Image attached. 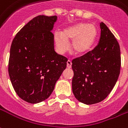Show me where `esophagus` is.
Returning a JSON list of instances; mask_svg holds the SVG:
<instances>
[{"label": "esophagus", "instance_id": "1", "mask_svg": "<svg viewBox=\"0 0 128 128\" xmlns=\"http://www.w3.org/2000/svg\"><path fill=\"white\" fill-rule=\"evenodd\" d=\"M66 64H67V68H71V66H72L71 60H68L67 61Z\"/></svg>", "mask_w": 128, "mask_h": 128}]
</instances>
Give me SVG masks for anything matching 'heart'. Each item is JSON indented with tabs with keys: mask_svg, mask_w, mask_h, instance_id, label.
<instances>
[{
	"mask_svg": "<svg viewBox=\"0 0 128 128\" xmlns=\"http://www.w3.org/2000/svg\"><path fill=\"white\" fill-rule=\"evenodd\" d=\"M97 36V29L93 24H76L65 28L62 32H56L54 39L58 51L64 54L69 48L68 40H72V50L76 54L88 52L93 46Z\"/></svg>",
	"mask_w": 128,
	"mask_h": 128,
	"instance_id": "heart-1",
	"label": "heart"
}]
</instances>
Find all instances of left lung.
I'll use <instances>...</instances> for the list:
<instances>
[{
    "mask_svg": "<svg viewBox=\"0 0 128 128\" xmlns=\"http://www.w3.org/2000/svg\"><path fill=\"white\" fill-rule=\"evenodd\" d=\"M98 44L90 52L72 61V92L86 104L104 100L114 88L120 73L121 53L117 39L103 22Z\"/></svg>",
    "mask_w": 128,
    "mask_h": 128,
    "instance_id": "8db88e82",
    "label": "left lung"
}]
</instances>
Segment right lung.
Masks as SVG:
<instances>
[{
  "mask_svg": "<svg viewBox=\"0 0 128 128\" xmlns=\"http://www.w3.org/2000/svg\"><path fill=\"white\" fill-rule=\"evenodd\" d=\"M57 16H38L17 33L11 43L8 74L16 94L31 104L50 97L66 67L54 50L52 33Z\"/></svg>",
  "mask_w": 128,
  "mask_h": 128,
  "instance_id": "add662e5",
  "label": "right lung"
}]
</instances>
